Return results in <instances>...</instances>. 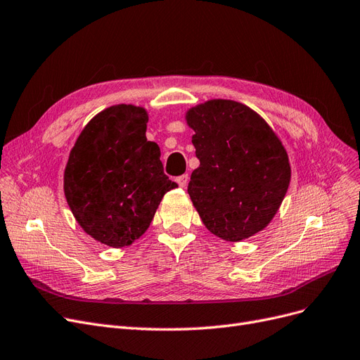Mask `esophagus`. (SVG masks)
Instances as JSON below:
<instances>
[{
    "label": "esophagus",
    "instance_id": "34e87169",
    "mask_svg": "<svg viewBox=\"0 0 360 360\" xmlns=\"http://www.w3.org/2000/svg\"><path fill=\"white\" fill-rule=\"evenodd\" d=\"M188 181H190V176H188V175H182V176H179V178L176 179V182H178V185H179L181 188H185V187H187Z\"/></svg>",
    "mask_w": 360,
    "mask_h": 360
}]
</instances>
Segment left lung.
I'll return each instance as SVG.
<instances>
[{
    "instance_id": "obj_1",
    "label": "left lung",
    "mask_w": 360,
    "mask_h": 360,
    "mask_svg": "<svg viewBox=\"0 0 360 360\" xmlns=\"http://www.w3.org/2000/svg\"><path fill=\"white\" fill-rule=\"evenodd\" d=\"M200 160L188 194L206 229L227 242H242L273 221L290 182L281 138L249 106L210 99L185 112Z\"/></svg>"
}]
</instances>
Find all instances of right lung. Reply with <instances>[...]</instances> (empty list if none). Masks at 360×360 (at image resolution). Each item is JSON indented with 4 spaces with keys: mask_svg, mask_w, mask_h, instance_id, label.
<instances>
[{
    "mask_svg": "<svg viewBox=\"0 0 360 360\" xmlns=\"http://www.w3.org/2000/svg\"><path fill=\"white\" fill-rule=\"evenodd\" d=\"M148 111L118 103L79 133L63 172V193L75 221L96 242L131 245L148 230L165 194L176 188L160 148L146 139Z\"/></svg>",
    "mask_w": 360,
    "mask_h": 360,
    "instance_id": "obj_1",
    "label": "right lung"
}]
</instances>
